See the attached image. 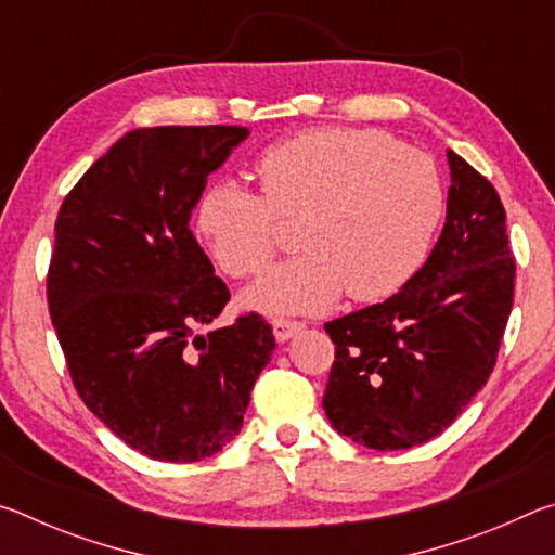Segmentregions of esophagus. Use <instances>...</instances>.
<instances>
[{"mask_svg":"<svg viewBox=\"0 0 555 555\" xmlns=\"http://www.w3.org/2000/svg\"><path fill=\"white\" fill-rule=\"evenodd\" d=\"M271 327H274V337L279 343H286L294 337L296 333L304 331V323L298 321H284V318H276V321H271Z\"/></svg>","mask_w":555,"mask_h":555,"instance_id":"esophagus-1","label":"esophagus"}]
</instances>
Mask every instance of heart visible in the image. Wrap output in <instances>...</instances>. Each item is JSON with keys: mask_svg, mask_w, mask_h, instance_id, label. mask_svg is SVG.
<instances>
[{"mask_svg": "<svg viewBox=\"0 0 555 555\" xmlns=\"http://www.w3.org/2000/svg\"><path fill=\"white\" fill-rule=\"evenodd\" d=\"M259 195L234 181L205 188L195 232L234 279L259 274L274 251L276 215L300 218L306 255L269 269L242 294L267 315L323 313L347 294L362 304L418 274L446 215L434 158L374 129L321 127L257 158Z\"/></svg>", "mask_w": 555, "mask_h": 555, "instance_id": "obj_1", "label": "heart"}]
</instances>
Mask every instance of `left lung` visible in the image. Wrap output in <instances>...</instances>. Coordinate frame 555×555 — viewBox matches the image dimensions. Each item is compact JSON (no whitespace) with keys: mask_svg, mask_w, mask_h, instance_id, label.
Returning a JSON list of instances; mask_svg holds the SVG:
<instances>
[{"mask_svg":"<svg viewBox=\"0 0 555 555\" xmlns=\"http://www.w3.org/2000/svg\"><path fill=\"white\" fill-rule=\"evenodd\" d=\"M443 232L399 294L325 323L323 409L340 436L406 450L453 424L490 379L512 313L514 257L492 183L448 149Z\"/></svg>","mask_w":555,"mask_h":555,"instance_id":"8db88e82","label":"left lung"}]
</instances>
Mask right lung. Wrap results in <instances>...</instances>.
Returning a JSON list of instances; mask_svg holds the SVG:
<instances>
[{"label":"right lung","mask_w":555,"mask_h":555,"mask_svg":"<svg viewBox=\"0 0 555 555\" xmlns=\"http://www.w3.org/2000/svg\"><path fill=\"white\" fill-rule=\"evenodd\" d=\"M247 137L220 125L127 131L55 220L46 291L75 389L112 434L164 463L210 457L240 434L276 347L257 313L198 333L230 291L188 222Z\"/></svg>","instance_id":"obj_1"}]
</instances>
